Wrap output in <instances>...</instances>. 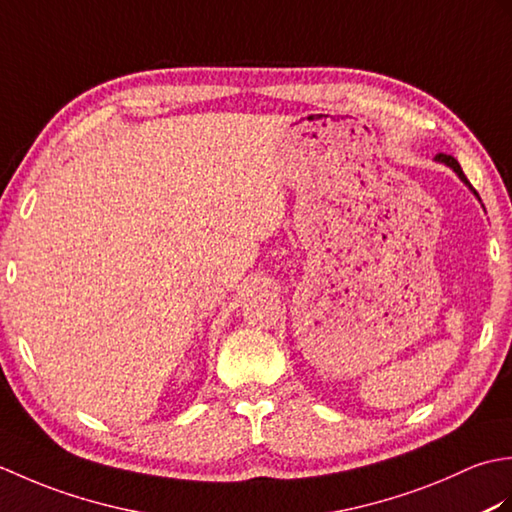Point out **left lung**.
<instances>
[{"label":"left lung","mask_w":512,"mask_h":512,"mask_svg":"<svg viewBox=\"0 0 512 512\" xmlns=\"http://www.w3.org/2000/svg\"><path fill=\"white\" fill-rule=\"evenodd\" d=\"M436 158H438L440 162H447V165H449V167H453V171H455V173H458V176H460V178H462V180H464L466 184H471L469 180H466V176H464V171L460 169V165H458V160H455L453 156H447V154H438ZM475 195H477V191H475Z\"/></svg>","instance_id":"left-lung-1"}]
</instances>
